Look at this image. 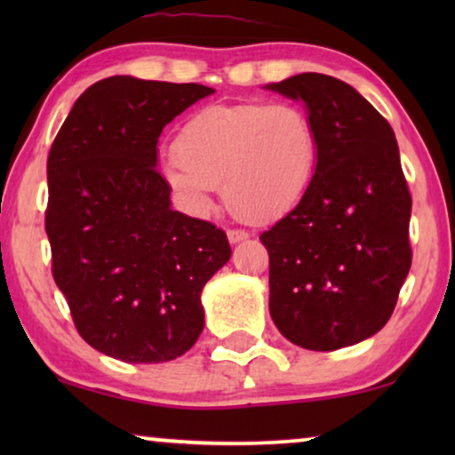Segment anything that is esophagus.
Wrapping results in <instances>:
<instances>
[{
    "mask_svg": "<svg viewBox=\"0 0 455 455\" xmlns=\"http://www.w3.org/2000/svg\"><path fill=\"white\" fill-rule=\"evenodd\" d=\"M248 234L246 229H228V240L232 242V244H238V242H244L248 240Z\"/></svg>",
    "mask_w": 455,
    "mask_h": 455,
    "instance_id": "1",
    "label": "esophagus"
}]
</instances>
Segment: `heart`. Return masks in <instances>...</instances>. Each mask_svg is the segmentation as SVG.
Wrapping results in <instances>:
<instances>
[{
	"label": "heart",
	"mask_w": 455,
	"mask_h": 455,
	"mask_svg": "<svg viewBox=\"0 0 455 455\" xmlns=\"http://www.w3.org/2000/svg\"><path fill=\"white\" fill-rule=\"evenodd\" d=\"M167 180L192 209L220 188L248 223L282 220L313 188L321 161L315 117L300 103H217L190 116L173 140Z\"/></svg>",
	"instance_id": "heart-1"
}]
</instances>
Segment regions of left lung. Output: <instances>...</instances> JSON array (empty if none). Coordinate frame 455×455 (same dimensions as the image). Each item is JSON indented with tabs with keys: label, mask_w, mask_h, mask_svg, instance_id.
I'll list each match as a JSON object with an SVG mask.
<instances>
[{
	"label": "left lung",
	"mask_w": 455,
	"mask_h": 455,
	"mask_svg": "<svg viewBox=\"0 0 455 455\" xmlns=\"http://www.w3.org/2000/svg\"><path fill=\"white\" fill-rule=\"evenodd\" d=\"M267 89L315 117L321 161L302 203L260 234L283 338L331 352L375 335L412 265V196L389 122L344 80L304 72Z\"/></svg>",
	"instance_id": "obj_1"
}]
</instances>
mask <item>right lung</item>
<instances>
[{
	"instance_id": "obj_1",
	"label": "right lung",
	"mask_w": 455,
	"mask_h": 455,
	"mask_svg": "<svg viewBox=\"0 0 455 455\" xmlns=\"http://www.w3.org/2000/svg\"><path fill=\"white\" fill-rule=\"evenodd\" d=\"M213 92L196 83L103 78L76 99L47 157L52 273L80 338L132 364L188 352L201 291L229 260L228 235L172 209L157 142Z\"/></svg>"
}]
</instances>
